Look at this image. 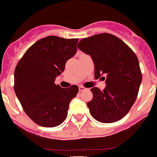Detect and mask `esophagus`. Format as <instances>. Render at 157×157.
<instances>
[{
	"label": "esophagus",
	"mask_w": 157,
	"mask_h": 157,
	"mask_svg": "<svg viewBox=\"0 0 157 157\" xmlns=\"http://www.w3.org/2000/svg\"><path fill=\"white\" fill-rule=\"evenodd\" d=\"M86 90V88H85L84 86H79V90L80 91H83V90Z\"/></svg>",
	"instance_id": "esophagus-1"
}]
</instances>
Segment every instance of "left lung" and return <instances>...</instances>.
<instances>
[{
  "label": "left lung",
  "instance_id": "8db88e82",
  "mask_svg": "<svg viewBox=\"0 0 157 157\" xmlns=\"http://www.w3.org/2000/svg\"><path fill=\"white\" fill-rule=\"evenodd\" d=\"M77 47L92 58L95 78L106 76L103 90L90 89L93 99L87 106L91 116L104 124L120 121L136 101L142 81L137 57L128 45L110 33L83 38Z\"/></svg>",
  "mask_w": 157,
  "mask_h": 157
}]
</instances>
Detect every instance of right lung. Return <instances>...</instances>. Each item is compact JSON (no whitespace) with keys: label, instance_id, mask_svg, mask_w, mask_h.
Masks as SVG:
<instances>
[{"label":"right lung","instance_id":"right-lung-1","mask_svg":"<svg viewBox=\"0 0 157 157\" xmlns=\"http://www.w3.org/2000/svg\"><path fill=\"white\" fill-rule=\"evenodd\" d=\"M79 39L48 36L33 44L14 71L15 94L24 112L37 125L54 127L67 117L69 104L79 88H62L54 81L77 52Z\"/></svg>","mask_w":157,"mask_h":157}]
</instances>
